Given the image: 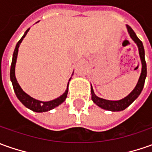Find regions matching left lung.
Listing matches in <instances>:
<instances>
[{
  "label": "left lung",
  "mask_w": 152,
  "mask_h": 152,
  "mask_svg": "<svg viewBox=\"0 0 152 152\" xmlns=\"http://www.w3.org/2000/svg\"><path fill=\"white\" fill-rule=\"evenodd\" d=\"M126 28H127L128 33L130 35L131 38L132 39L134 42L136 43L138 46V50H139V55H140V58L141 61V76L139 77V80L137 82L136 87L134 88L132 91L127 96H126L121 100L119 101H109V100H106V99H102V98L98 97L96 96V94L94 93L93 88L91 86V99L95 104H96L98 106H100L102 109H105L107 111H120L125 110L126 107L130 106L136 99H137L139 95L141 94V91L144 87V84H145V80L146 77V63H145V50H144V46L141 41L137 37L136 33L134 32V31L131 26H129L126 25Z\"/></svg>",
  "instance_id": "left-lung-1"
}]
</instances>
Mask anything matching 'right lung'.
Listing matches in <instances>:
<instances>
[{
    "mask_svg": "<svg viewBox=\"0 0 152 152\" xmlns=\"http://www.w3.org/2000/svg\"><path fill=\"white\" fill-rule=\"evenodd\" d=\"M30 28L27 29L26 31V32L23 35V37L20 38L16 46H15V50H14V53H13V56H12V61H11V72H10V77H11V80L12 82V86H13V89H14V91H15V95L17 98L19 99V101L23 105H24L26 107L29 108L30 110L35 111V112H45V111H48L54 109L55 107L58 106L59 105H61L62 102H64V101L66 100V98L67 96L68 93V85H69V82H68L67 85V88L66 90V91L61 96H59L58 98L55 99V100H52V101H49V102H41V101H38L35 98L30 96L28 94H26L25 92L23 90L21 89V87L20 86V85L18 84L17 80H16V78H15V63H16V58H17V54H18V48H19L20 44L21 43V41L23 40L26 34L29 31ZM71 80V78H70ZM69 80V81H70Z\"/></svg>",
    "mask_w": 152,
    "mask_h": 152,
    "instance_id": "right-lung-1",
    "label": "right lung"
}]
</instances>
